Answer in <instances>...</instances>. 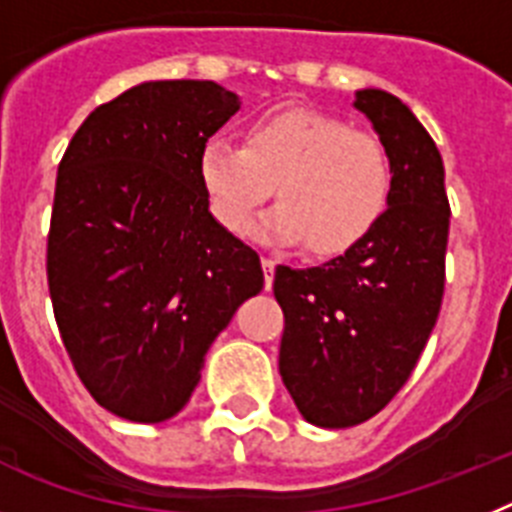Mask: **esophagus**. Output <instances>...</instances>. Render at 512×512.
<instances>
[{"label":"esophagus","mask_w":512,"mask_h":512,"mask_svg":"<svg viewBox=\"0 0 512 512\" xmlns=\"http://www.w3.org/2000/svg\"><path fill=\"white\" fill-rule=\"evenodd\" d=\"M262 273H265V288H273V278H275V260L273 257H262Z\"/></svg>","instance_id":"1"}]
</instances>
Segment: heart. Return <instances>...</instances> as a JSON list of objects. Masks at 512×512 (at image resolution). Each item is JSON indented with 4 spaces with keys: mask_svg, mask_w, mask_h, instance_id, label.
<instances>
[{
    "mask_svg": "<svg viewBox=\"0 0 512 512\" xmlns=\"http://www.w3.org/2000/svg\"><path fill=\"white\" fill-rule=\"evenodd\" d=\"M198 180L211 213L231 234L250 229L275 185L278 206L260 221L268 242H304L317 257H337L368 239L391 198V162L373 133L335 115L283 108L260 115L244 146L208 139Z\"/></svg>",
    "mask_w": 512,
    "mask_h": 512,
    "instance_id": "obj_1",
    "label": "heart"
}]
</instances>
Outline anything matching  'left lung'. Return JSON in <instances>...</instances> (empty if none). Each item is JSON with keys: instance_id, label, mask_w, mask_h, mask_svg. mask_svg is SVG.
I'll return each instance as SVG.
<instances>
[{"instance_id": "left-lung-1", "label": "left lung", "mask_w": 512, "mask_h": 512, "mask_svg": "<svg viewBox=\"0 0 512 512\" xmlns=\"http://www.w3.org/2000/svg\"><path fill=\"white\" fill-rule=\"evenodd\" d=\"M391 162V198L371 237L319 268H275L286 317L278 371L306 422L350 428L394 399L435 327L446 283L441 151L399 97L358 90Z\"/></svg>"}]
</instances>
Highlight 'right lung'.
I'll list each match as a JSON object with an SVG mask.
<instances>
[{
	"mask_svg": "<svg viewBox=\"0 0 512 512\" xmlns=\"http://www.w3.org/2000/svg\"><path fill=\"white\" fill-rule=\"evenodd\" d=\"M237 110L208 79L136 84L87 115L59 164L53 314L82 384L123 420L175 417L211 342L265 283L198 180L201 146Z\"/></svg>",
	"mask_w": 512,
	"mask_h": 512,
	"instance_id": "1",
	"label": "right lung"
}]
</instances>
